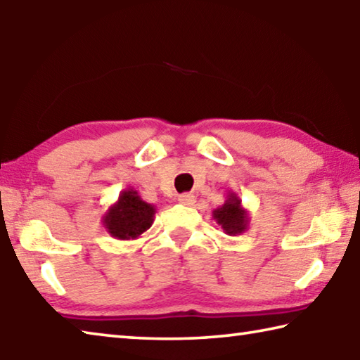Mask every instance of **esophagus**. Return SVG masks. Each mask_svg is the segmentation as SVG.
<instances>
[{
	"instance_id": "esophagus-1",
	"label": "esophagus",
	"mask_w": 360,
	"mask_h": 360,
	"mask_svg": "<svg viewBox=\"0 0 360 360\" xmlns=\"http://www.w3.org/2000/svg\"><path fill=\"white\" fill-rule=\"evenodd\" d=\"M179 202L181 204V205H188V207H191V205H194L196 204V196H194V194H181V196H179Z\"/></svg>"
}]
</instances>
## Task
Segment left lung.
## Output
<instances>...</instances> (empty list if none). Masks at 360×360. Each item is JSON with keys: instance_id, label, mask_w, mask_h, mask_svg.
Returning <instances> with one entry per match:
<instances>
[{"instance_id": "1", "label": "left lung", "mask_w": 360, "mask_h": 360, "mask_svg": "<svg viewBox=\"0 0 360 360\" xmlns=\"http://www.w3.org/2000/svg\"><path fill=\"white\" fill-rule=\"evenodd\" d=\"M212 217L228 236H240L250 228V212L234 191L228 193L224 204L213 210Z\"/></svg>"}]
</instances>
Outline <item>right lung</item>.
<instances>
[{
	"label": "right lung",
	"instance_id": "add662e5",
	"mask_svg": "<svg viewBox=\"0 0 360 360\" xmlns=\"http://www.w3.org/2000/svg\"><path fill=\"white\" fill-rule=\"evenodd\" d=\"M155 205L142 200L134 188H126L103 217L105 231L118 240H136L153 224Z\"/></svg>",
	"mask_w": 360,
	"mask_h": 360
}]
</instances>
